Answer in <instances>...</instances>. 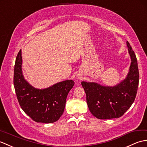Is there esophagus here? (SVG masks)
Returning a JSON list of instances; mask_svg holds the SVG:
<instances>
[{
  "mask_svg": "<svg viewBox=\"0 0 147 147\" xmlns=\"http://www.w3.org/2000/svg\"><path fill=\"white\" fill-rule=\"evenodd\" d=\"M78 79H80V77H78Z\"/></svg>",
  "mask_w": 147,
  "mask_h": 147,
  "instance_id": "obj_1",
  "label": "esophagus"
}]
</instances>
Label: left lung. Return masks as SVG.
I'll list each match as a JSON object with an SVG mask.
<instances>
[{"mask_svg": "<svg viewBox=\"0 0 147 147\" xmlns=\"http://www.w3.org/2000/svg\"><path fill=\"white\" fill-rule=\"evenodd\" d=\"M126 44L131 63L125 80L114 87H104L94 82H81L86 94L90 111L98 119L119 118L135 100L139 82L138 63L135 52L128 41Z\"/></svg>", "mask_w": 147, "mask_h": 147, "instance_id": "8db88e82", "label": "left lung"}]
</instances>
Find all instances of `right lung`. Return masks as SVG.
I'll return each instance as SVG.
<instances>
[{
	"mask_svg": "<svg viewBox=\"0 0 147 147\" xmlns=\"http://www.w3.org/2000/svg\"><path fill=\"white\" fill-rule=\"evenodd\" d=\"M21 65V50L16 57L14 65V86L22 109L37 123L57 121L62 115L67 95L75 82L72 80H67L47 89H35L24 79Z\"/></svg>",
	"mask_w": 147,
	"mask_h": 147,
	"instance_id": "obj_1",
	"label": "right lung"
}]
</instances>
